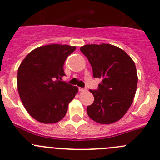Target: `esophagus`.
Returning <instances> with one entry per match:
<instances>
[{"mask_svg": "<svg viewBox=\"0 0 160 160\" xmlns=\"http://www.w3.org/2000/svg\"><path fill=\"white\" fill-rule=\"evenodd\" d=\"M85 91H87V89L83 88H79V92H85Z\"/></svg>", "mask_w": 160, "mask_h": 160, "instance_id": "1", "label": "esophagus"}]
</instances>
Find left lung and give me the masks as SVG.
I'll use <instances>...</instances> for the list:
<instances>
[{"label": "left lung", "mask_w": 160, "mask_h": 160, "mask_svg": "<svg viewBox=\"0 0 160 160\" xmlns=\"http://www.w3.org/2000/svg\"><path fill=\"white\" fill-rule=\"evenodd\" d=\"M80 51L92 65L93 77L102 79L97 90H90L94 102L87 113L95 122L111 124L120 120L133 102L137 91V68L123 50L110 44H90Z\"/></svg>", "instance_id": "1"}]
</instances>
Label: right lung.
Wrapping results in <instances>:
<instances>
[{"label":"right lung","instance_id":"add662e5","mask_svg":"<svg viewBox=\"0 0 160 160\" xmlns=\"http://www.w3.org/2000/svg\"><path fill=\"white\" fill-rule=\"evenodd\" d=\"M76 46L50 44L30 52L18 68L17 88L28 114L44 124H53L66 114L78 88L62 81L64 63Z\"/></svg>","mask_w":160,"mask_h":160}]
</instances>
